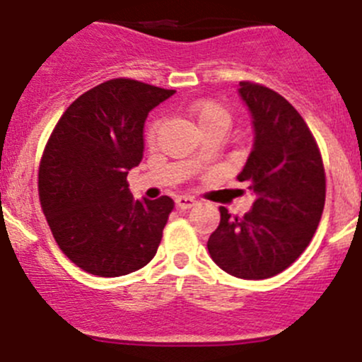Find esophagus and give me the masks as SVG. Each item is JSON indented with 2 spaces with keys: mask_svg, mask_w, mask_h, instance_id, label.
I'll use <instances>...</instances> for the list:
<instances>
[{
  "mask_svg": "<svg viewBox=\"0 0 362 362\" xmlns=\"http://www.w3.org/2000/svg\"><path fill=\"white\" fill-rule=\"evenodd\" d=\"M175 204H177V207L182 209V211H187V209H192L197 205V200L191 197H178L177 200H175Z\"/></svg>",
  "mask_w": 362,
  "mask_h": 362,
  "instance_id": "obj_1",
  "label": "esophagus"
}]
</instances>
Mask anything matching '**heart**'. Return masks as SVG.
<instances>
[{"mask_svg": "<svg viewBox=\"0 0 362 362\" xmlns=\"http://www.w3.org/2000/svg\"><path fill=\"white\" fill-rule=\"evenodd\" d=\"M184 112L192 123L197 124L198 132L202 135L214 134V132H219V134H227V130L230 128V112H228L223 105H219L218 101L212 100H197L191 101L184 107ZM155 134H157V123H151L150 128L146 132V141L148 143H153ZM205 160V155L202 151H194L191 157L192 165H200L202 162Z\"/></svg>", "mask_w": 362, "mask_h": 362, "instance_id": "heart-1", "label": "heart"}]
</instances>
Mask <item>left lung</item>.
I'll return each mask as SVG.
<instances>
[{
  "label": "left lung",
  "instance_id": "left-lung-1",
  "mask_svg": "<svg viewBox=\"0 0 362 362\" xmlns=\"http://www.w3.org/2000/svg\"><path fill=\"white\" fill-rule=\"evenodd\" d=\"M238 93L253 128L238 178L250 182L255 202L243 218L219 207L207 248L223 272L261 280L289 268L313 239L325 205V170L309 127L286 98L250 82Z\"/></svg>",
  "mask_w": 362,
  "mask_h": 362
}]
</instances>
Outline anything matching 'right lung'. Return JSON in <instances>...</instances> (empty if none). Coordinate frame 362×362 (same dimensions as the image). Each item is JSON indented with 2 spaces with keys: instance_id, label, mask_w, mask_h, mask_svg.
Wrapping results in <instances>:
<instances>
[{
  "instance_id": "1",
  "label": "right lung",
  "mask_w": 362,
  "mask_h": 362,
  "mask_svg": "<svg viewBox=\"0 0 362 362\" xmlns=\"http://www.w3.org/2000/svg\"><path fill=\"white\" fill-rule=\"evenodd\" d=\"M173 94L109 80L57 123L39 168L40 205L57 245L83 272L121 276L155 257L173 200H134L127 175L143 160L148 114Z\"/></svg>"
}]
</instances>
